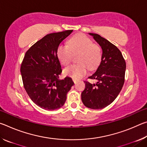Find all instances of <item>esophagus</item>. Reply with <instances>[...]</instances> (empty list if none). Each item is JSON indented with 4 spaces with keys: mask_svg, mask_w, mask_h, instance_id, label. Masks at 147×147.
I'll list each match as a JSON object with an SVG mask.
<instances>
[{
    "mask_svg": "<svg viewBox=\"0 0 147 147\" xmlns=\"http://www.w3.org/2000/svg\"><path fill=\"white\" fill-rule=\"evenodd\" d=\"M73 82H74V84H76V83L78 81V80H77V79H75V78H73Z\"/></svg>",
    "mask_w": 147,
    "mask_h": 147,
    "instance_id": "obj_1",
    "label": "esophagus"
}]
</instances>
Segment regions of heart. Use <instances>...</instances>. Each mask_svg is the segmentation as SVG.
I'll return each mask as SVG.
<instances>
[{"mask_svg": "<svg viewBox=\"0 0 147 147\" xmlns=\"http://www.w3.org/2000/svg\"><path fill=\"white\" fill-rule=\"evenodd\" d=\"M73 54H79L77 59L79 63L72 65L63 69L65 75L73 78H82L87 73L88 68L91 70L95 69L101 60L100 48L84 34L75 35L69 39L68 45H60L57 49V56L63 65L71 63Z\"/></svg>", "mask_w": 147, "mask_h": 147, "instance_id": "b5f03b06", "label": "heart"}]
</instances>
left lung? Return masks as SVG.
Segmentation results:
<instances>
[{
    "label": "left lung",
    "instance_id": "obj_1",
    "mask_svg": "<svg viewBox=\"0 0 147 147\" xmlns=\"http://www.w3.org/2000/svg\"><path fill=\"white\" fill-rule=\"evenodd\" d=\"M102 50L100 63L89 78L95 84L84 81L85 89L81 94L82 101L87 108L99 109L105 108L117 98L124 82L126 63L121 51L98 34L89 33Z\"/></svg>",
    "mask_w": 147,
    "mask_h": 147
}]
</instances>
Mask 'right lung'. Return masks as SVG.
Masks as SVG:
<instances>
[{
	"label": "right lung",
	"mask_w": 147,
	"mask_h": 147,
	"mask_svg": "<svg viewBox=\"0 0 147 147\" xmlns=\"http://www.w3.org/2000/svg\"><path fill=\"white\" fill-rule=\"evenodd\" d=\"M73 30L47 34L30 48L21 65L24 88L34 102L47 110L63 106L73 86L71 78L59 80L61 67L57 49Z\"/></svg>",
	"instance_id": "add662e5"
}]
</instances>
